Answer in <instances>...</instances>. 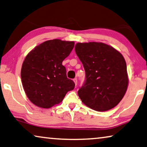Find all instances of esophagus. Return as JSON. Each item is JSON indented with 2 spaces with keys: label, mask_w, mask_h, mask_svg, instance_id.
Masks as SVG:
<instances>
[{
  "label": "esophagus",
  "mask_w": 147,
  "mask_h": 147,
  "mask_svg": "<svg viewBox=\"0 0 147 147\" xmlns=\"http://www.w3.org/2000/svg\"><path fill=\"white\" fill-rule=\"evenodd\" d=\"M74 83H75L76 85H77V84H78V79H74Z\"/></svg>",
  "instance_id": "obj_1"
}]
</instances>
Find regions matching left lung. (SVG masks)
I'll list each match as a JSON object with an SVG mask.
<instances>
[{
    "label": "left lung",
    "instance_id": "1",
    "mask_svg": "<svg viewBox=\"0 0 147 147\" xmlns=\"http://www.w3.org/2000/svg\"><path fill=\"white\" fill-rule=\"evenodd\" d=\"M75 51L86 74L78 91L82 102L98 112L110 110L119 103L127 92V64L119 51L102 42H78Z\"/></svg>",
    "mask_w": 147,
    "mask_h": 147
}]
</instances>
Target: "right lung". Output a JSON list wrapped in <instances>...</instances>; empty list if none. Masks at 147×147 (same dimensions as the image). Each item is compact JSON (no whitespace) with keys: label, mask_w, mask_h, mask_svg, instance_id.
<instances>
[{"label":"right lung","mask_w":147,"mask_h":147,"mask_svg":"<svg viewBox=\"0 0 147 147\" xmlns=\"http://www.w3.org/2000/svg\"><path fill=\"white\" fill-rule=\"evenodd\" d=\"M74 41L46 40L30 51L23 62L21 80L30 101L42 109L60 103L75 87L62 63L73 50Z\"/></svg>","instance_id":"add662e5"}]
</instances>
